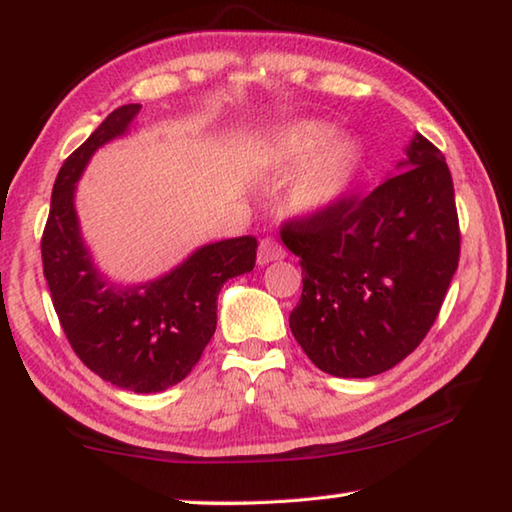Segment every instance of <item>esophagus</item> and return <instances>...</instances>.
<instances>
[{
  "instance_id": "obj_1",
  "label": "esophagus",
  "mask_w": 512,
  "mask_h": 512,
  "mask_svg": "<svg viewBox=\"0 0 512 512\" xmlns=\"http://www.w3.org/2000/svg\"><path fill=\"white\" fill-rule=\"evenodd\" d=\"M282 257H284V248L277 244L275 239H264L262 244H259V253H257V264L259 266L277 262V259H282Z\"/></svg>"
}]
</instances>
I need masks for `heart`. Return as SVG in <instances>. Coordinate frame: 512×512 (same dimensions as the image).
<instances>
[{"instance_id":"b5f03b06","label":"heart","mask_w":512,"mask_h":512,"mask_svg":"<svg viewBox=\"0 0 512 512\" xmlns=\"http://www.w3.org/2000/svg\"><path fill=\"white\" fill-rule=\"evenodd\" d=\"M336 128L327 121L302 119L266 135L259 151L262 167L287 173L309 162L291 187V207L300 214H323L341 201L350 185L357 149L348 140H334Z\"/></svg>"}]
</instances>
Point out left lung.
I'll list each match as a JSON object with an SVG mask.
<instances>
[{"label":"left lung","mask_w":512,"mask_h":512,"mask_svg":"<svg viewBox=\"0 0 512 512\" xmlns=\"http://www.w3.org/2000/svg\"><path fill=\"white\" fill-rule=\"evenodd\" d=\"M363 198L282 228L300 257L302 296L289 327L327 375L372 377L418 348L461 253L452 173L420 133Z\"/></svg>","instance_id":"left-lung-1"}]
</instances>
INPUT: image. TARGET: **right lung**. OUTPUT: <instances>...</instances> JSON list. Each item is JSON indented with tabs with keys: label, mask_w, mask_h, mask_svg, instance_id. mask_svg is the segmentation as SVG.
<instances>
[{
	"label": "right lung",
	"mask_w": 512,
	"mask_h": 512,
	"mask_svg": "<svg viewBox=\"0 0 512 512\" xmlns=\"http://www.w3.org/2000/svg\"><path fill=\"white\" fill-rule=\"evenodd\" d=\"M140 103L112 110L60 167L42 235V266L63 332L92 372L133 393H160L183 381L216 329V296L255 268L257 239L196 248L155 280L117 284L94 264L76 214V183L101 146L131 133Z\"/></svg>",
	"instance_id": "1"
}]
</instances>
